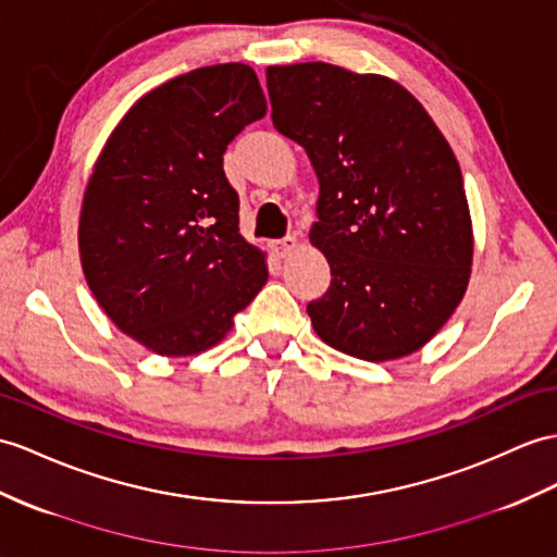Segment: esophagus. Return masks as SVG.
<instances>
[{
  "instance_id": "1",
  "label": "esophagus",
  "mask_w": 557,
  "mask_h": 557,
  "mask_svg": "<svg viewBox=\"0 0 557 557\" xmlns=\"http://www.w3.org/2000/svg\"><path fill=\"white\" fill-rule=\"evenodd\" d=\"M274 252L278 255V257H288L295 248H297V238L295 236H286V238H281V240H274Z\"/></svg>"
}]
</instances>
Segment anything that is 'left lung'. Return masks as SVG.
<instances>
[{"label": "left lung", "instance_id": "8db88e82", "mask_svg": "<svg viewBox=\"0 0 557 557\" xmlns=\"http://www.w3.org/2000/svg\"><path fill=\"white\" fill-rule=\"evenodd\" d=\"M271 122L317 172L309 240L331 286L307 305L323 343L363 361L411 355L466 293L472 228L458 160L409 91L331 63L267 67Z\"/></svg>", "mask_w": 557, "mask_h": 557}]
</instances>
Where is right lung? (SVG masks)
I'll list each match as a JSON object with an SVG mask.
<instances>
[{"instance_id": "1", "label": "right lung", "mask_w": 557, "mask_h": 557, "mask_svg": "<svg viewBox=\"0 0 557 557\" xmlns=\"http://www.w3.org/2000/svg\"><path fill=\"white\" fill-rule=\"evenodd\" d=\"M264 113L252 67H196L134 103L94 165L79 212L87 283L158 355L216 345L267 283L224 174L226 146Z\"/></svg>"}]
</instances>
